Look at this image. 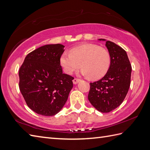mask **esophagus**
Segmentation results:
<instances>
[{
	"label": "esophagus",
	"instance_id": "esophagus-1",
	"mask_svg": "<svg viewBox=\"0 0 150 150\" xmlns=\"http://www.w3.org/2000/svg\"><path fill=\"white\" fill-rule=\"evenodd\" d=\"M81 81V79H77V78H75L74 79H73V84H77L78 82Z\"/></svg>",
	"mask_w": 150,
	"mask_h": 150
}]
</instances>
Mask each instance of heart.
Wrapping results in <instances>:
<instances>
[{
    "mask_svg": "<svg viewBox=\"0 0 150 150\" xmlns=\"http://www.w3.org/2000/svg\"><path fill=\"white\" fill-rule=\"evenodd\" d=\"M60 64L69 75L80 69L81 64L82 74L97 80L106 75L110 66L111 57L104 47L86 44L73 47L70 53L64 52L60 57Z\"/></svg>",
    "mask_w": 150,
    "mask_h": 150,
    "instance_id": "obj_1",
    "label": "heart"
}]
</instances>
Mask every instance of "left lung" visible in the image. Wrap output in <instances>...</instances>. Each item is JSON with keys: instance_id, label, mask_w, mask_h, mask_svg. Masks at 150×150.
Wrapping results in <instances>:
<instances>
[{"instance_id": "8db88e82", "label": "left lung", "mask_w": 150, "mask_h": 150, "mask_svg": "<svg viewBox=\"0 0 150 150\" xmlns=\"http://www.w3.org/2000/svg\"><path fill=\"white\" fill-rule=\"evenodd\" d=\"M106 46L111 57L110 68L100 80L90 83L88 93L92 106L102 113L110 112L122 104L131 82L132 66L126 51L110 40Z\"/></svg>"}]
</instances>
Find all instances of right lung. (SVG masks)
<instances>
[{"label":"right lung","instance_id":"add662e5","mask_svg":"<svg viewBox=\"0 0 150 150\" xmlns=\"http://www.w3.org/2000/svg\"><path fill=\"white\" fill-rule=\"evenodd\" d=\"M64 46L47 44L28 53L19 69L18 86L28 106L44 116L59 113L73 88V77L62 73Z\"/></svg>","mask_w":150,"mask_h":150}]
</instances>
